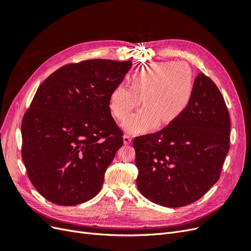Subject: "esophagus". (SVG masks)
Listing matches in <instances>:
<instances>
[{"mask_svg":"<svg viewBox=\"0 0 251 251\" xmlns=\"http://www.w3.org/2000/svg\"><path fill=\"white\" fill-rule=\"evenodd\" d=\"M124 143L125 144H130L131 143V141H132V138H131V136H128V135H124Z\"/></svg>","mask_w":251,"mask_h":251,"instance_id":"obj_1","label":"esophagus"}]
</instances>
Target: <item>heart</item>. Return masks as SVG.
<instances>
[{
    "label": "heart",
    "mask_w": 251,
    "mask_h": 251,
    "mask_svg": "<svg viewBox=\"0 0 251 251\" xmlns=\"http://www.w3.org/2000/svg\"><path fill=\"white\" fill-rule=\"evenodd\" d=\"M194 90L193 71L182 62H159L143 66L131 77V87L120 83L112 90L109 104L114 117L126 121L131 133H144L177 120L188 107Z\"/></svg>",
    "instance_id": "heart-1"
}]
</instances>
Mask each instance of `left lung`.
<instances>
[{"label":"left lung","instance_id":"left-lung-1","mask_svg":"<svg viewBox=\"0 0 251 251\" xmlns=\"http://www.w3.org/2000/svg\"><path fill=\"white\" fill-rule=\"evenodd\" d=\"M229 133L221 92L208 76L198 74L184 113L161 131L133 140L141 195L166 207L199 200L220 178Z\"/></svg>","mask_w":251,"mask_h":251}]
</instances>
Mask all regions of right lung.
Returning <instances> with one entry per match:
<instances>
[{"mask_svg":"<svg viewBox=\"0 0 251 251\" xmlns=\"http://www.w3.org/2000/svg\"><path fill=\"white\" fill-rule=\"evenodd\" d=\"M132 62L89 59L59 68L37 89L22 123V158L48 201L71 206L100 192L123 147L109 97Z\"/></svg>","mask_w":251,"mask_h":251,"instance_id":"1","label":"right lung"}]
</instances>
